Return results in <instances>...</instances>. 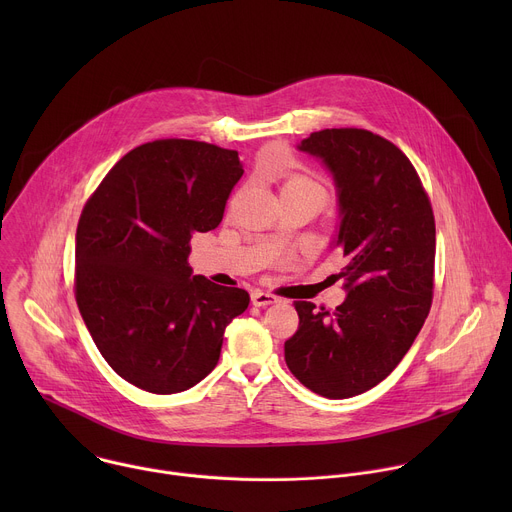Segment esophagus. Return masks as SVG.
Segmentation results:
<instances>
[{
    "instance_id": "obj_1",
    "label": "esophagus",
    "mask_w": 512,
    "mask_h": 512,
    "mask_svg": "<svg viewBox=\"0 0 512 512\" xmlns=\"http://www.w3.org/2000/svg\"><path fill=\"white\" fill-rule=\"evenodd\" d=\"M251 304L257 306V308H265V306L277 304V298H275L273 294H267V291L253 289V291H251Z\"/></svg>"
}]
</instances>
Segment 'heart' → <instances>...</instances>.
Wrapping results in <instances>:
<instances>
[{
	"mask_svg": "<svg viewBox=\"0 0 512 512\" xmlns=\"http://www.w3.org/2000/svg\"><path fill=\"white\" fill-rule=\"evenodd\" d=\"M281 194H310L314 196L320 204H324L326 200V190L320 182H316L314 178L308 176H300V174H291L283 180L281 184Z\"/></svg>",
	"mask_w": 512,
	"mask_h": 512,
	"instance_id": "1",
	"label": "heart"
}]
</instances>
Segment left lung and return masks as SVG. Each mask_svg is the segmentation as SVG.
Here are the masks:
<instances>
[{"instance_id":"left-lung-1","label":"left lung","mask_w":512,"mask_h":512,"mask_svg":"<svg viewBox=\"0 0 512 512\" xmlns=\"http://www.w3.org/2000/svg\"><path fill=\"white\" fill-rule=\"evenodd\" d=\"M330 172L338 227L330 249L348 263L346 300L328 312L296 302L285 362L304 387L346 399L379 385L417 338L433 294L435 223L407 156L367 129H322L298 143Z\"/></svg>"}]
</instances>
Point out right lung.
Listing matches in <instances>:
<instances>
[{"label":"right lung","instance_id":"1","mask_svg":"<svg viewBox=\"0 0 512 512\" xmlns=\"http://www.w3.org/2000/svg\"><path fill=\"white\" fill-rule=\"evenodd\" d=\"M241 176L235 150L158 139L123 156L87 202L77 229V304L127 383L172 395L216 367L225 328L247 310L249 294L192 275L190 239L223 221Z\"/></svg>","mask_w":512,"mask_h":512}]
</instances>
